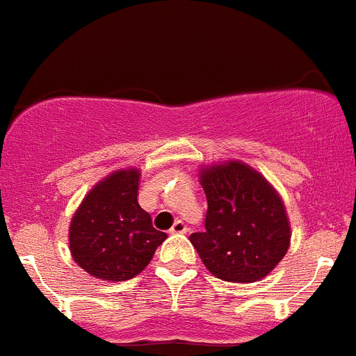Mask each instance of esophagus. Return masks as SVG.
<instances>
[{
    "mask_svg": "<svg viewBox=\"0 0 356 356\" xmlns=\"http://www.w3.org/2000/svg\"><path fill=\"white\" fill-rule=\"evenodd\" d=\"M188 231L187 224L184 222V220H176L175 224H172V227L169 229V233L171 234H185Z\"/></svg>",
    "mask_w": 356,
    "mask_h": 356,
    "instance_id": "esophagus-1",
    "label": "esophagus"
}]
</instances>
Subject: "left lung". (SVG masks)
Returning <instances> with one entry per match:
<instances>
[{
	"label": "left lung",
	"mask_w": 356,
	"mask_h": 356,
	"mask_svg": "<svg viewBox=\"0 0 356 356\" xmlns=\"http://www.w3.org/2000/svg\"><path fill=\"white\" fill-rule=\"evenodd\" d=\"M208 211L191 242L208 272L227 282L270 275L291 243L284 201L265 176L242 161L201 165Z\"/></svg>",
	"instance_id": "1"
}]
</instances>
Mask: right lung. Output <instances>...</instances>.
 <instances>
[{"label":"right lung","mask_w":356,"mask_h":356,"mask_svg":"<svg viewBox=\"0 0 356 356\" xmlns=\"http://www.w3.org/2000/svg\"><path fill=\"white\" fill-rule=\"evenodd\" d=\"M139 181L138 168L116 169L93 185L72 217V259L95 279L123 282L139 275L168 238L139 207Z\"/></svg>","instance_id":"add662e5"}]
</instances>
